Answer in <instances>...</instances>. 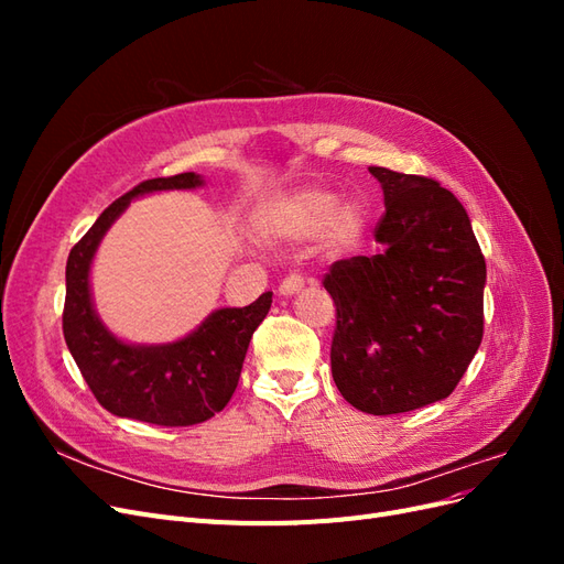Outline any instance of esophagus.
I'll use <instances>...</instances> for the list:
<instances>
[{"label":"esophagus","mask_w":564,"mask_h":564,"mask_svg":"<svg viewBox=\"0 0 564 564\" xmlns=\"http://www.w3.org/2000/svg\"><path fill=\"white\" fill-rule=\"evenodd\" d=\"M303 278L301 275H289L282 284H280V296H296L303 289Z\"/></svg>","instance_id":"1"}]
</instances>
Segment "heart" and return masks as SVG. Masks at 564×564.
I'll list each match as a JSON object with an SVG mask.
<instances>
[{"instance_id":"1","label":"heart","mask_w":564,"mask_h":564,"mask_svg":"<svg viewBox=\"0 0 564 564\" xmlns=\"http://www.w3.org/2000/svg\"><path fill=\"white\" fill-rule=\"evenodd\" d=\"M265 237L280 245L319 240L332 253L355 251L365 240V212L357 202H338L332 191H299L272 202L261 218Z\"/></svg>"}]
</instances>
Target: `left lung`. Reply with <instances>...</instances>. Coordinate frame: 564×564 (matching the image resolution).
<instances>
[{"instance_id": "obj_1", "label": "left lung", "mask_w": 564, "mask_h": 564, "mask_svg": "<svg viewBox=\"0 0 564 564\" xmlns=\"http://www.w3.org/2000/svg\"><path fill=\"white\" fill-rule=\"evenodd\" d=\"M386 214L381 253L338 261L324 278L336 303L332 373L373 416L452 395L482 340L487 265L470 218L437 181L369 166Z\"/></svg>"}]
</instances>
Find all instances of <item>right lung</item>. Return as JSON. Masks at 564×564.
Listing matches in <instances>:
<instances>
[{
  "mask_svg": "<svg viewBox=\"0 0 564 564\" xmlns=\"http://www.w3.org/2000/svg\"><path fill=\"white\" fill-rule=\"evenodd\" d=\"M204 176L185 172L150 178L115 199L67 256L63 336L84 381L110 414L155 425L212 419L232 398L249 340L265 319L272 292L245 308H218L172 344H131L100 319L91 294L96 251L133 199L166 191H195Z\"/></svg>",
  "mask_w": 564,
  "mask_h": 564,
  "instance_id": "obj_1",
  "label": "right lung"
}]
</instances>
